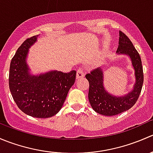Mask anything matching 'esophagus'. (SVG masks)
<instances>
[{"mask_svg": "<svg viewBox=\"0 0 153 153\" xmlns=\"http://www.w3.org/2000/svg\"><path fill=\"white\" fill-rule=\"evenodd\" d=\"M84 71L83 70L82 68H79V69L77 70V73H76V78L77 79H80V78H83L84 76Z\"/></svg>", "mask_w": 153, "mask_h": 153, "instance_id": "obj_1", "label": "esophagus"}]
</instances>
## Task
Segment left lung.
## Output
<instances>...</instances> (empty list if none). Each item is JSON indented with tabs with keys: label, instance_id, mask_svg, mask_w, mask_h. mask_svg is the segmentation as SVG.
Wrapping results in <instances>:
<instances>
[{
	"label": "left lung",
	"instance_id": "obj_1",
	"mask_svg": "<svg viewBox=\"0 0 153 153\" xmlns=\"http://www.w3.org/2000/svg\"><path fill=\"white\" fill-rule=\"evenodd\" d=\"M116 53L130 58L135 79L130 92L121 96H116L107 92L104 87L102 67L95 68L85 76L89 83L88 97L91 106L97 113L106 116L116 115L133 106L139 97L143 82L141 57L130 40L121 31Z\"/></svg>",
	"mask_w": 153,
	"mask_h": 153
}]
</instances>
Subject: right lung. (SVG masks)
I'll return each mask as SVG.
<instances>
[{"mask_svg": "<svg viewBox=\"0 0 153 153\" xmlns=\"http://www.w3.org/2000/svg\"><path fill=\"white\" fill-rule=\"evenodd\" d=\"M38 35L26 40L11 61L9 85L17 106L27 115L47 118L62 108L76 77V71L64 73L51 70L38 75L30 72L27 59L29 49L38 41Z\"/></svg>", "mask_w": 153, "mask_h": 153, "instance_id": "add662e5", "label": "right lung"}]
</instances>
